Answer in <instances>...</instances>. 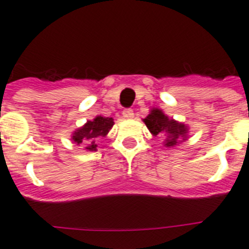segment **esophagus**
Instances as JSON below:
<instances>
[{"mask_svg":"<svg viewBox=\"0 0 249 249\" xmlns=\"http://www.w3.org/2000/svg\"><path fill=\"white\" fill-rule=\"evenodd\" d=\"M123 116H124L125 119H133L134 118L133 109H125V110L123 111Z\"/></svg>","mask_w":249,"mask_h":249,"instance_id":"34e87169","label":"esophagus"}]
</instances>
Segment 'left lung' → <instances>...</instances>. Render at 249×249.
<instances>
[{
    "label": "left lung",
    "instance_id": "obj_1",
    "mask_svg": "<svg viewBox=\"0 0 249 249\" xmlns=\"http://www.w3.org/2000/svg\"><path fill=\"white\" fill-rule=\"evenodd\" d=\"M145 125L154 136H163L165 146L171 147L187 139L189 127L182 123L170 119L160 109H151V113L144 119Z\"/></svg>",
    "mask_w": 249,
    "mask_h": 249
}]
</instances>
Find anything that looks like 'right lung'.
<instances>
[{
  "mask_svg": "<svg viewBox=\"0 0 249 249\" xmlns=\"http://www.w3.org/2000/svg\"><path fill=\"white\" fill-rule=\"evenodd\" d=\"M113 125V118H105V116L98 115L97 118L89 120L82 127L75 130L71 135V140L74 141L77 145H86V149L88 151H95L98 146V139L107 136Z\"/></svg>",
  "mask_w": 249,
  "mask_h": 249,
  "instance_id": "1",
  "label": "right lung"
}]
</instances>
